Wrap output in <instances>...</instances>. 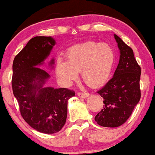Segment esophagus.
<instances>
[{
    "mask_svg": "<svg viewBox=\"0 0 155 155\" xmlns=\"http://www.w3.org/2000/svg\"><path fill=\"white\" fill-rule=\"evenodd\" d=\"M78 95L80 97V98H86L88 97L89 93H83V92H79L78 93Z\"/></svg>",
    "mask_w": 155,
    "mask_h": 155,
    "instance_id": "esophagus-1",
    "label": "esophagus"
}]
</instances>
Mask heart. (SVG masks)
<instances>
[{
  "label": "heart",
  "instance_id": "b5f03b06",
  "mask_svg": "<svg viewBox=\"0 0 155 155\" xmlns=\"http://www.w3.org/2000/svg\"><path fill=\"white\" fill-rule=\"evenodd\" d=\"M116 54L108 43L95 41L72 46L67 51V61L58 58L56 63L57 78L64 85H70L81 71L82 78L91 87L103 85L109 79Z\"/></svg>",
  "mask_w": 155,
  "mask_h": 155
}]
</instances>
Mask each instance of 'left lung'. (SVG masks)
Listing matches in <instances>:
<instances>
[{"mask_svg":"<svg viewBox=\"0 0 155 155\" xmlns=\"http://www.w3.org/2000/svg\"><path fill=\"white\" fill-rule=\"evenodd\" d=\"M114 38L120 50L119 62L114 77L97 92L104 98V105L95 117L98 125L111 128L127 121L141 98L140 66L132 49L116 34Z\"/></svg>","mask_w":155,"mask_h":155,"instance_id":"obj_1","label":"left lung"}]
</instances>
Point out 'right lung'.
I'll list each match as a JSON object with an SVG mask.
<instances>
[{
	"instance_id": "obj_1",
	"label": "right lung",
	"mask_w": 155,
	"mask_h": 155,
	"mask_svg": "<svg viewBox=\"0 0 155 155\" xmlns=\"http://www.w3.org/2000/svg\"><path fill=\"white\" fill-rule=\"evenodd\" d=\"M55 45L51 37H35L15 57L12 88L21 115L30 127L39 132L54 134L65 124L68 101L74 91L68 88L44 87L50 75L39 68ZM54 59L49 64H54Z\"/></svg>"
}]
</instances>
